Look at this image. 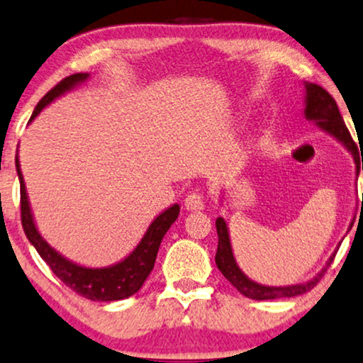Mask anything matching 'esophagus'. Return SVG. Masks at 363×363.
<instances>
[{"label":"esophagus","instance_id":"34e87169","mask_svg":"<svg viewBox=\"0 0 363 363\" xmlns=\"http://www.w3.org/2000/svg\"><path fill=\"white\" fill-rule=\"evenodd\" d=\"M185 208L190 212H200L205 208V200L199 191H190L185 199Z\"/></svg>","mask_w":363,"mask_h":363}]
</instances>
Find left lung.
<instances>
[{"instance_id": "1", "label": "left lung", "mask_w": 363, "mask_h": 363, "mask_svg": "<svg viewBox=\"0 0 363 363\" xmlns=\"http://www.w3.org/2000/svg\"><path fill=\"white\" fill-rule=\"evenodd\" d=\"M305 118L308 121H313L320 129H323L325 133H328L330 136H333L335 140L342 143L343 146L350 151L353 160H355V172L357 178H359L360 173V158L357 156V145L353 143L350 133L343 123L342 114H340L337 102L328 92L325 91L323 87H320L318 84L305 82ZM362 169H363V161H362ZM217 234H218V247L216 254V264L218 271L225 276V279L234 286V288L242 293L244 296L250 299H257V301H262V299H277V298H293L299 296V294H305L308 291L315 288L316 283L320 281V277L323 276L326 267L330 266V262L333 261L337 250L330 256L328 261H326V266L321 269L318 274L313 276L311 279H308L306 283L299 284H291V286H264L259 284L256 281L249 279L247 276L244 274L242 269L237 264L234 257V250H232L230 244V235H229V227H227V222L223 220L222 217H217L216 220Z\"/></svg>"}]
</instances>
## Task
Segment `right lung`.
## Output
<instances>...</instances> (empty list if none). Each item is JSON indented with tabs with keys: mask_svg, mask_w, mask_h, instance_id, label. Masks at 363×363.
I'll list each match as a JSON object with an SVG mask.
<instances>
[{
	"mask_svg": "<svg viewBox=\"0 0 363 363\" xmlns=\"http://www.w3.org/2000/svg\"><path fill=\"white\" fill-rule=\"evenodd\" d=\"M89 79V74H74L70 77H65L62 82H58L42 101L35 107L33 114H31L30 123L50 102L57 97L64 96L65 92H70L72 89L80 86ZM16 173L18 180H20V191H21V225L28 240L37 249L40 257L48 264V267L53 271L58 279L70 289L80 294V296L92 299V301H119V299L133 296L138 293L146 277L153 271L156 254H158L160 244L163 240L172 223L178 218L180 213V205L174 203L168 207L164 212H161L153 222L150 223L147 230L143 235L140 244L133 249L131 254H128L123 261L111 264L106 267H86L80 264L70 261L62 256L58 250L52 247L47 240L43 239L37 229L33 213H31L28 194H26V186L23 180V173L20 168V160L16 153Z\"/></svg>",
	"mask_w": 363,
	"mask_h": 363,
	"instance_id": "right-lung-1",
	"label": "right lung"
}]
</instances>
